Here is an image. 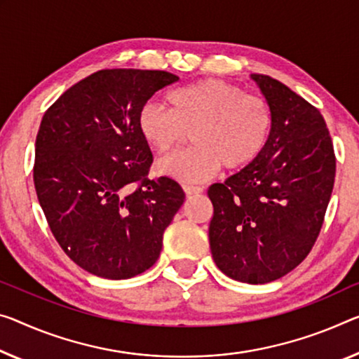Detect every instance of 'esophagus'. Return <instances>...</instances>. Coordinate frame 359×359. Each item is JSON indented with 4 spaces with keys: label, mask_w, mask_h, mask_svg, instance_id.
I'll list each match as a JSON object with an SVG mask.
<instances>
[{
    "label": "esophagus",
    "mask_w": 359,
    "mask_h": 359,
    "mask_svg": "<svg viewBox=\"0 0 359 359\" xmlns=\"http://www.w3.org/2000/svg\"><path fill=\"white\" fill-rule=\"evenodd\" d=\"M183 189L187 196H194V194H201V192L203 191V187L194 186V184H184Z\"/></svg>",
    "instance_id": "obj_1"
}]
</instances>
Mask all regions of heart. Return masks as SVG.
I'll list each match as a JSON object with an SVG mask.
<instances>
[{"instance_id":"heart-1","label":"heart","mask_w":359,"mask_h":359,"mask_svg":"<svg viewBox=\"0 0 359 359\" xmlns=\"http://www.w3.org/2000/svg\"><path fill=\"white\" fill-rule=\"evenodd\" d=\"M172 109L147 102L137 114L141 136L158 154L173 151L192 131L189 151L157 163V172L183 183H201L223 167L244 168L266 147L273 128L269 104L219 79L198 80L170 93Z\"/></svg>"}]
</instances>
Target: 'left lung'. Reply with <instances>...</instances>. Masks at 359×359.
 Here are the masks:
<instances>
[{
    "label": "left lung",
    "mask_w": 359,
    "mask_h": 359,
    "mask_svg": "<svg viewBox=\"0 0 359 359\" xmlns=\"http://www.w3.org/2000/svg\"><path fill=\"white\" fill-rule=\"evenodd\" d=\"M273 112L255 162L208 187L212 257L231 279L266 284L305 260L323 228L335 154L319 110L280 81L253 74Z\"/></svg>",
    "instance_id": "1"
}]
</instances>
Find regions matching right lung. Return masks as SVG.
Listing matches in <instances>:
<instances>
[{"label": "right lung", "mask_w": 359, "mask_h": 359, "mask_svg": "<svg viewBox=\"0 0 359 359\" xmlns=\"http://www.w3.org/2000/svg\"><path fill=\"white\" fill-rule=\"evenodd\" d=\"M178 80L163 70H99L43 115L33 165L38 201L70 260L99 278L151 268L183 205L175 180L147 178L152 152L137 128L141 107Z\"/></svg>", "instance_id": "right-lung-1"}]
</instances>
